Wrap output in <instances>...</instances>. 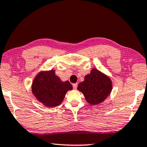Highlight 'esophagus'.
<instances>
[{
    "instance_id": "34e87169",
    "label": "esophagus",
    "mask_w": 147,
    "mask_h": 147,
    "mask_svg": "<svg viewBox=\"0 0 147 147\" xmlns=\"http://www.w3.org/2000/svg\"><path fill=\"white\" fill-rule=\"evenodd\" d=\"M77 87H78V84L77 83L74 84H73V88H74V90H76V89H77Z\"/></svg>"
}]
</instances>
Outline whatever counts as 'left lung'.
<instances>
[{
  "label": "left lung",
  "instance_id": "1",
  "mask_svg": "<svg viewBox=\"0 0 147 147\" xmlns=\"http://www.w3.org/2000/svg\"><path fill=\"white\" fill-rule=\"evenodd\" d=\"M112 88L111 80L109 76L94 68L78 84V90L82 92L89 104L98 105L111 94Z\"/></svg>",
  "mask_w": 147,
  "mask_h": 147
}]
</instances>
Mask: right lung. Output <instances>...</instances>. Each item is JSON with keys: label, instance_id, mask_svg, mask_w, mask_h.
<instances>
[{"label": "right lung", "instance_id": "obj_1", "mask_svg": "<svg viewBox=\"0 0 147 147\" xmlns=\"http://www.w3.org/2000/svg\"><path fill=\"white\" fill-rule=\"evenodd\" d=\"M72 88L69 81L62 82L53 69L40 71L32 84V92L34 96L47 107L59 105L67 92Z\"/></svg>", "mask_w": 147, "mask_h": 147}]
</instances>
